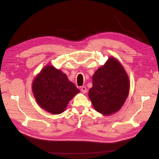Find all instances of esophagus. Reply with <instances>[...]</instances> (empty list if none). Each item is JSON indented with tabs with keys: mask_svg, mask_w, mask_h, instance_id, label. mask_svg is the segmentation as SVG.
<instances>
[{
	"mask_svg": "<svg viewBox=\"0 0 159 159\" xmlns=\"http://www.w3.org/2000/svg\"><path fill=\"white\" fill-rule=\"evenodd\" d=\"M80 91H81L82 93L85 94L86 92H87V88H86L85 86H82V87L80 88Z\"/></svg>",
	"mask_w": 159,
	"mask_h": 159,
	"instance_id": "esophagus-1",
	"label": "esophagus"
}]
</instances>
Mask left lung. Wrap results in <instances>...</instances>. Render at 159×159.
<instances>
[{
	"label": "left lung",
	"mask_w": 159,
	"mask_h": 159,
	"mask_svg": "<svg viewBox=\"0 0 159 159\" xmlns=\"http://www.w3.org/2000/svg\"><path fill=\"white\" fill-rule=\"evenodd\" d=\"M130 80L122 64L110 57L93 76V87L88 93L94 108L104 116L116 113L127 99Z\"/></svg>",
	"instance_id": "obj_1"
}]
</instances>
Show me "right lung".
I'll list each match as a JSON object with an SVG mask.
<instances>
[{"label":"right lung","mask_w":159,"mask_h":159,"mask_svg":"<svg viewBox=\"0 0 159 159\" xmlns=\"http://www.w3.org/2000/svg\"><path fill=\"white\" fill-rule=\"evenodd\" d=\"M31 88L38 104L52 114L64 112L69 101L80 92L65 74L50 64L34 78Z\"/></svg>","instance_id":"right-lung-1"}]
</instances>
